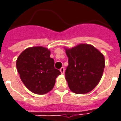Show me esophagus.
Instances as JSON below:
<instances>
[{
  "label": "esophagus",
  "mask_w": 121,
  "mask_h": 121,
  "mask_svg": "<svg viewBox=\"0 0 121 121\" xmlns=\"http://www.w3.org/2000/svg\"><path fill=\"white\" fill-rule=\"evenodd\" d=\"M60 72L62 74H63L64 73H65V68L64 67H62L60 69Z\"/></svg>",
  "instance_id": "esophagus-1"
}]
</instances>
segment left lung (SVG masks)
Masks as SVG:
<instances>
[{
	"label": "left lung",
	"instance_id": "left-lung-1",
	"mask_svg": "<svg viewBox=\"0 0 121 121\" xmlns=\"http://www.w3.org/2000/svg\"><path fill=\"white\" fill-rule=\"evenodd\" d=\"M65 50L68 57L65 78L70 89L76 94L89 92L102 78L105 67L104 56L89 44H79Z\"/></svg>",
	"mask_w": 121,
	"mask_h": 121
}]
</instances>
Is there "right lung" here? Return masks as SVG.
I'll list each match as a JSON object with an SVG mask.
<instances>
[{
    "label": "right lung",
    "mask_w": 121,
    "mask_h": 121,
    "mask_svg": "<svg viewBox=\"0 0 121 121\" xmlns=\"http://www.w3.org/2000/svg\"><path fill=\"white\" fill-rule=\"evenodd\" d=\"M48 49L36 46L24 50L16 61L21 81L31 92L44 95L53 89L60 72L54 66Z\"/></svg>",
    "instance_id": "add662e5"
}]
</instances>
